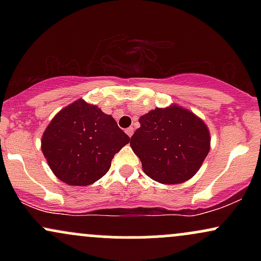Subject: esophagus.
<instances>
[{
  "label": "esophagus",
  "mask_w": 261,
  "mask_h": 261,
  "mask_svg": "<svg viewBox=\"0 0 261 261\" xmlns=\"http://www.w3.org/2000/svg\"><path fill=\"white\" fill-rule=\"evenodd\" d=\"M125 133L127 134V136H133V134H134V127H127L126 130H125Z\"/></svg>",
  "instance_id": "obj_1"
}]
</instances>
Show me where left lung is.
Here are the masks:
<instances>
[{
    "label": "left lung",
    "instance_id": "1",
    "mask_svg": "<svg viewBox=\"0 0 261 261\" xmlns=\"http://www.w3.org/2000/svg\"><path fill=\"white\" fill-rule=\"evenodd\" d=\"M139 121L130 146L149 178L178 184L199 170L210 151L208 128L201 119L174 106L155 108Z\"/></svg>",
    "mask_w": 261,
    "mask_h": 261
}]
</instances>
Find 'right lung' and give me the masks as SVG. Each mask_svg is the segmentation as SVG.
Instances as JSON below:
<instances>
[{
  "mask_svg": "<svg viewBox=\"0 0 261 261\" xmlns=\"http://www.w3.org/2000/svg\"><path fill=\"white\" fill-rule=\"evenodd\" d=\"M127 136L110 115L79 99L55 115L41 139L50 168L68 185L86 187L106 175Z\"/></svg>",
  "mask_w": 261,
  "mask_h": 261,
  "instance_id": "obj_1",
  "label": "right lung"
}]
</instances>
